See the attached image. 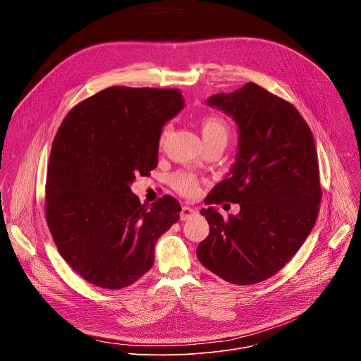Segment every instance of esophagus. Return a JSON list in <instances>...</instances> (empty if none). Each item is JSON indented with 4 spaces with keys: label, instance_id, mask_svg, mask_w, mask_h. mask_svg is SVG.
I'll use <instances>...</instances> for the list:
<instances>
[{
    "label": "esophagus",
    "instance_id": "esophagus-1",
    "mask_svg": "<svg viewBox=\"0 0 361 361\" xmlns=\"http://www.w3.org/2000/svg\"><path fill=\"white\" fill-rule=\"evenodd\" d=\"M195 214H197V210L192 209V207H188V205H184V207L181 209V212H180L181 220H190V219H192Z\"/></svg>",
    "mask_w": 361,
    "mask_h": 361
}]
</instances>
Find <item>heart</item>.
Wrapping results in <instances>:
<instances>
[{"label": "heart", "mask_w": 361, "mask_h": 361, "mask_svg": "<svg viewBox=\"0 0 361 361\" xmlns=\"http://www.w3.org/2000/svg\"><path fill=\"white\" fill-rule=\"evenodd\" d=\"M200 130H201V135H202L205 145L213 144V142L227 144L228 137H230V128H228V124L226 123V120L221 118L220 116H214V114L205 116L201 118ZM167 133H169V130L166 128L160 137V144L164 142ZM171 185L178 194H181L183 197H188V198L195 197L200 191L198 177L188 171H180V173L174 174L171 177Z\"/></svg>", "instance_id": "heart-1"}]
</instances>
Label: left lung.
I'll use <instances>...</instances> for the list:
<instances>
[{
    "instance_id": "1",
    "label": "left lung",
    "mask_w": 361,
    "mask_h": 361,
    "mask_svg": "<svg viewBox=\"0 0 361 361\" xmlns=\"http://www.w3.org/2000/svg\"><path fill=\"white\" fill-rule=\"evenodd\" d=\"M207 104L231 116L240 133L237 160L200 213L210 234L197 247L200 263L223 280L250 286L277 274L313 230L322 201L313 133L288 101L254 82ZM238 202L224 219L214 205Z\"/></svg>"
}]
</instances>
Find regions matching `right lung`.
Returning a JSON list of instances; mask_svg holds the SVG:
<instances>
[{
	"label": "right lung",
	"instance_id": "add662e5",
	"mask_svg": "<svg viewBox=\"0 0 361 361\" xmlns=\"http://www.w3.org/2000/svg\"><path fill=\"white\" fill-rule=\"evenodd\" d=\"M183 107L177 88L116 85L63 120L47 169L45 220L61 257L85 281L131 286L152 267L160 235L178 221L174 197L148 209L130 184L157 167L163 127Z\"/></svg>",
	"mask_w": 361,
	"mask_h": 361
}]
</instances>
